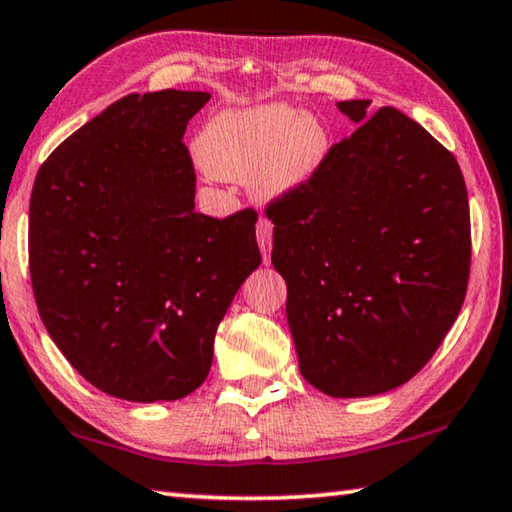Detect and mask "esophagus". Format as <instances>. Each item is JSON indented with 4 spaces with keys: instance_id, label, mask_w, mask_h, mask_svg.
Instances as JSON below:
<instances>
[{
    "instance_id": "esophagus-1",
    "label": "esophagus",
    "mask_w": 512,
    "mask_h": 512,
    "mask_svg": "<svg viewBox=\"0 0 512 512\" xmlns=\"http://www.w3.org/2000/svg\"><path fill=\"white\" fill-rule=\"evenodd\" d=\"M256 238H258V247H261V251H263L265 265H270V251H272V222L270 220H258Z\"/></svg>"
}]
</instances>
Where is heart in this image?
Returning <instances> with one entry per match:
<instances>
[{
  "instance_id": "obj_1",
  "label": "heart",
  "mask_w": 512,
  "mask_h": 512,
  "mask_svg": "<svg viewBox=\"0 0 512 512\" xmlns=\"http://www.w3.org/2000/svg\"><path fill=\"white\" fill-rule=\"evenodd\" d=\"M329 138L311 115L283 104L233 108L208 122L199 138L201 163L229 181L254 177L261 197L288 195L322 165Z\"/></svg>"
}]
</instances>
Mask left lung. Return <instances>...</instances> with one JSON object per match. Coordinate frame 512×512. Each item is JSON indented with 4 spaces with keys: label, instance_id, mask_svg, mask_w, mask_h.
<instances>
[{
    "label": "left lung",
    "instance_id": "1",
    "mask_svg": "<svg viewBox=\"0 0 512 512\" xmlns=\"http://www.w3.org/2000/svg\"><path fill=\"white\" fill-rule=\"evenodd\" d=\"M340 102L358 129L265 208L304 379L329 397L395 390L429 363L465 301L463 172L397 108Z\"/></svg>",
    "mask_w": 512,
    "mask_h": 512
}]
</instances>
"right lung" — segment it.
<instances>
[{
    "label": "right lung",
    "instance_id": "1",
    "mask_svg": "<svg viewBox=\"0 0 512 512\" xmlns=\"http://www.w3.org/2000/svg\"><path fill=\"white\" fill-rule=\"evenodd\" d=\"M211 95L117 99L40 165L29 272L40 320L83 379L152 404L206 381L215 331L261 265L254 208L195 211L183 133Z\"/></svg>",
    "mask_w": 512,
    "mask_h": 512
}]
</instances>
